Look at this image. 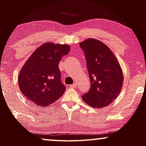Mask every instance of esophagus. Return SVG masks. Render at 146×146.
<instances>
[{
	"label": "esophagus",
	"instance_id": "1",
	"mask_svg": "<svg viewBox=\"0 0 146 146\" xmlns=\"http://www.w3.org/2000/svg\"><path fill=\"white\" fill-rule=\"evenodd\" d=\"M69 87H70V88H76V87H77V84L74 83V84H73L70 85Z\"/></svg>",
	"mask_w": 146,
	"mask_h": 146
}]
</instances>
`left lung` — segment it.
Listing matches in <instances>:
<instances>
[{"mask_svg": "<svg viewBox=\"0 0 146 146\" xmlns=\"http://www.w3.org/2000/svg\"><path fill=\"white\" fill-rule=\"evenodd\" d=\"M84 53L90 88L82 96L87 104L102 108L117 98L123 86V73L110 48L98 40L89 38L80 44Z\"/></svg>", "mask_w": 146, "mask_h": 146, "instance_id": "obj_1", "label": "left lung"}]
</instances>
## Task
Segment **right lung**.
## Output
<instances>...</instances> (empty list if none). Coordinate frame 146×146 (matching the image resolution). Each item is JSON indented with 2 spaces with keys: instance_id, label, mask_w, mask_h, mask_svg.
Wrapping results in <instances>:
<instances>
[{
  "instance_id": "1",
  "label": "right lung",
  "mask_w": 146,
  "mask_h": 146,
  "mask_svg": "<svg viewBox=\"0 0 146 146\" xmlns=\"http://www.w3.org/2000/svg\"><path fill=\"white\" fill-rule=\"evenodd\" d=\"M70 51L66 44L45 43L26 62L18 76V84L25 98L39 106H47L59 99L66 90L58 67L60 60Z\"/></svg>"
}]
</instances>
